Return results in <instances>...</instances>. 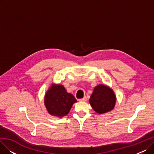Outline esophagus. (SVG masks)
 Wrapping results in <instances>:
<instances>
[{
	"label": "esophagus",
	"instance_id": "1",
	"mask_svg": "<svg viewBox=\"0 0 154 154\" xmlns=\"http://www.w3.org/2000/svg\"><path fill=\"white\" fill-rule=\"evenodd\" d=\"M86 100H87V97H84L82 98V99H79V102H85Z\"/></svg>",
	"mask_w": 154,
	"mask_h": 154
}]
</instances>
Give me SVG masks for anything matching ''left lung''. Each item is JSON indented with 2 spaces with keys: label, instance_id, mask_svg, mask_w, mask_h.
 <instances>
[{
  "label": "left lung",
  "instance_id": "obj_1",
  "mask_svg": "<svg viewBox=\"0 0 154 154\" xmlns=\"http://www.w3.org/2000/svg\"><path fill=\"white\" fill-rule=\"evenodd\" d=\"M89 102L92 109L97 113L102 114L114 108L116 97L114 91L109 87L99 84L94 88Z\"/></svg>",
  "mask_w": 154,
  "mask_h": 154
}]
</instances>
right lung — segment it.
Here are the masks:
<instances>
[{"instance_id":"add662e5","label":"right lung","mask_w":154,"mask_h":154,"mask_svg":"<svg viewBox=\"0 0 154 154\" xmlns=\"http://www.w3.org/2000/svg\"><path fill=\"white\" fill-rule=\"evenodd\" d=\"M75 102L77 100L74 95L59 84H52L44 97V104L48 114L59 117L67 116Z\"/></svg>"}]
</instances>
